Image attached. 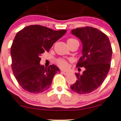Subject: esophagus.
<instances>
[{"label":"esophagus","instance_id":"esophagus-1","mask_svg":"<svg viewBox=\"0 0 121 121\" xmlns=\"http://www.w3.org/2000/svg\"><path fill=\"white\" fill-rule=\"evenodd\" d=\"M61 73L63 74H64V75H67V74H68V73H69L67 71H61Z\"/></svg>","mask_w":121,"mask_h":121}]
</instances>
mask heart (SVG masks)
Wrapping results in <instances>:
<instances>
[{
	"mask_svg": "<svg viewBox=\"0 0 121 121\" xmlns=\"http://www.w3.org/2000/svg\"><path fill=\"white\" fill-rule=\"evenodd\" d=\"M76 39H73V38H71V39H69L67 40V43L70 42V41H73V40H75ZM56 63L57 64V65L60 68H62V69H66L68 67V61L64 58H58V59L56 60Z\"/></svg>",
	"mask_w": 121,
	"mask_h": 121,
	"instance_id": "obj_1",
	"label": "heart"
}]
</instances>
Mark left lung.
Wrapping results in <instances>:
<instances>
[{"label":"left lung","mask_w":121,"mask_h":121,"mask_svg":"<svg viewBox=\"0 0 121 121\" xmlns=\"http://www.w3.org/2000/svg\"><path fill=\"white\" fill-rule=\"evenodd\" d=\"M71 33L81 40L82 57L77 67H84L82 74L75 73L77 80L71 88L80 94H89L101 86L110 69L112 49L108 36L96 28L73 29Z\"/></svg>","instance_id":"1"}]
</instances>
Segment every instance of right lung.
Here are the masks:
<instances>
[{"instance_id":"add662e5","label":"right lung","mask_w":121,"mask_h":121,"mask_svg":"<svg viewBox=\"0 0 121 121\" xmlns=\"http://www.w3.org/2000/svg\"><path fill=\"white\" fill-rule=\"evenodd\" d=\"M66 31H55L40 25L29 26L18 31L11 46L12 68L23 89L37 94L50 86L54 75L60 71L54 64L46 68L40 65V56L49 52Z\"/></svg>"}]
</instances>
